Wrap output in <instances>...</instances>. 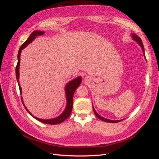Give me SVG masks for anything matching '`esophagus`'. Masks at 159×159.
I'll return each instance as SVG.
<instances>
[{
    "instance_id": "34e87169",
    "label": "esophagus",
    "mask_w": 159,
    "mask_h": 159,
    "mask_svg": "<svg viewBox=\"0 0 159 159\" xmlns=\"http://www.w3.org/2000/svg\"><path fill=\"white\" fill-rule=\"evenodd\" d=\"M88 76H85V80H87V79H88Z\"/></svg>"
}]
</instances>
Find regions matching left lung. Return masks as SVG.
Wrapping results in <instances>:
<instances>
[{"mask_svg":"<svg viewBox=\"0 0 159 159\" xmlns=\"http://www.w3.org/2000/svg\"><path fill=\"white\" fill-rule=\"evenodd\" d=\"M131 36L132 39H133V40L135 41V42L137 43V44L141 46V48L142 50H143V55H144V56H145V49H144V46H143V42H142V40H141V38H139V37L136 34H134V33H132L131 34ZM93 111H94L95 115H96V117H97L98 119H99L100 120H102V121H103L107 122V123H118V122H119V121H123V120H124V119H121V120H111V119H106V118H105V117H103L102 116H101V115H99L97 112H96V111H95V109H94L93 106Z\"/></svg>","mask_w":159,"mask_h":159,"instance_id":"1","label":"left lung"}]
</instances>
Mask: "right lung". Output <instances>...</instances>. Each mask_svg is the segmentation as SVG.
<instances>
[{
  "mask_svg": "<svg viewBox=\"0 0 159 159\" xmlns=\"http://www.w3.org/2000/svg\"><path fill=\"white\" fill-rule=\"evenodd\" d=\"M44 31H39V30H35L32 32L30 36L28 37V39L25 42L23 43V44L20 46V49L18 50V64L16 67V80L19 86V89H20V95H22V88L20 87V82H19V75H20V74H19V68H20V54L22 50L25 48L28 45L30 44V43L35 39V38L38 36H41L42 34H44ZM81 77L79 76L78 78H76L74 80H71L65 86V93H66V107L64 109V111L62 112L59 116H57V117L55 118H52V119H40V118H37L36 117L34 116L33 115L28 111V109L26 107L25 105V103H24V102L22 100V97L21 96V99H22V102L25 106V109L28 111V113H29L30 115L35 118L38 121H39L43 123H46V124H49V125H56V124H59L61 123L63 121H64L66 119H68L69 116L70 115L71 111H72V107H73V97H74V94L75 91L76 89L78 88L80 85L81 84Z\"/></svg>",
  "mask_w": 159,
  "mask_h": 159,
  "instance_id": "1",
  "label": "right lung"
}]
</instances>
